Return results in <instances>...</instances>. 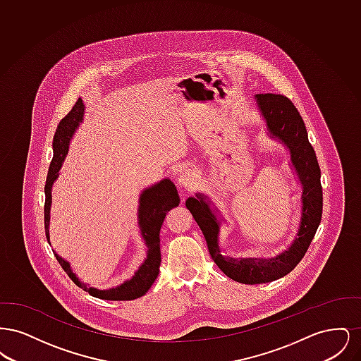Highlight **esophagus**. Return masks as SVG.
Segmentation results:
<instances>
[{
  "mask_svg": "<svg viewBox=\"0 0 361 361\" xmlns=\"http://www.w3.org/2000/svg\"><path fill=\"white\" fill-rule=\"evenodd\" d=\"M195 181V174L190 172V171H184V172L180 173L178 176V185L180 187H184V188H190L192 184Z\"/></svg>",
  "mask_w": 361,
  "mask_h": 361,
  "instance_id": "1",
  "label": "esophagus"
}]
</instances>
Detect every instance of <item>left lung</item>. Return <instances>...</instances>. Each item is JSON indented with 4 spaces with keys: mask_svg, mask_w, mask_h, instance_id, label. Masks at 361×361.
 <instances>
[{
    "mask_svg": "<svg viewBox=\"0 0 361 361\" xmlns=\"http://www.w3.org/2000/svg\"><path fill=\"white\" fill-rule=\"evenodd\" d=\"M256 103L271 137L283 142L290 150L292 166L302 184V218L291 246L276 257H224L219 247L221 224L204 195L196 193V197H189L185 202L204 234L214 262L224 275L243 284L269 283L288 275L305 257L322 218L321 169L300 114L291 100L283 94H256Z\"/></svg>",
    "mask_w": 361,
    "mask_h": 361,
    "instance_id": "8db88e82",
    "label": "left lung"
}]
</instances>
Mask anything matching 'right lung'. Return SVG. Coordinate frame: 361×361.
I'll use <instances>...</instances> for the list:
<instances>
[{
	"mask_svg": "<svg viewBox=\"0 0 361 361\" xmlns=\"http://www.w3.org/2000/svg\"><path fill=\"white\" fill-rule=\"evenodd\" d=\"M84 111H85L84 103L81 99H78L69 114L59 121L58 128L54 135V140H52L54 157H52L46 185H44V193H46L44 230H46V237H47L50 245H51V242H50L49 227H50L52 184L58 178L62 162H63L65 157L68 155L70 140L74 135V133L77 131V128L80 127V123H82L84 121ZM178 204H180V197L177 193V188L169 178L161 180L154 185L142 190V193L139 196V208H137V221L139 222H137V226L140 228V235L147 247V256L143 261V264L139 267L135 275L115 288L97 290L93 287H87L71 271L70 264L66 259H63L52 250L54 256L58 259V262L61 264L63 271L74 281V284L94 298L105 299V300H133V299L140 298L150 290L157 276L159 274V265H161L159 230L164 224L166 212L169 209H172L173 207L178 206Z\"/></svg>",
	"mask_w": 361,
	"mask_h": 361,
	"instance_id": "right-lung-1",
	"label": "right lung"
}]
</instances>
